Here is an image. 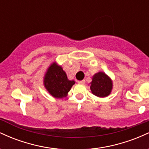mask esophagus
<instances>
[{
	"label": "esophagus",
	"instance_id": "1",
	"mask_svg": "<svg viewBox=\"0 0 149 149\" xmlns=\"http://www.w3.org/2000/svg\"><path fill=\"white\" fill-rule=\"evenodd\" d=\"M78 83H79V84H85V80H78Z\"/></svg>",
	"mask_w": 149,
	"mask_h": 149
}]
</instances>
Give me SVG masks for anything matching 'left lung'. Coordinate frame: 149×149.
Instances as JSON below:
<instances>
[{"instance_id": "8db88e82", "label": "left lung", "mask_w": 149, "mask_h": 149, "mask_svg": "<svg viewBox=\"0 0 149 149\" xmlns=\"http://www.w3.org/2000/svg\"><path fill=\"white\" fill-rule=\"evenodd\" d=\"M113 88L112 80L104 72L95 73L90 83V90L92 93L99 97L109 96Z\"/></svg>"}]
</instances>
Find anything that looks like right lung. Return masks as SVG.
I'll use <instances>...</instances> for the list:
<instances>
[{"mask_svg":"<svg viewBox=\"0 0 149 149\" xmlns=\"http://www.w3.org/2000/svg\"><path fill=\"white\" fill-rule=\"evenodd\" d=\"M43 84L46 90L55 98H63L67 96L74 80L68 79L67 76L61 66L56 62L50 64L44 76Z\"/></svg>","mask_w":149,"mask_h":149,"instance_id":"obj_1","label":"right lung"}]
</instances>
